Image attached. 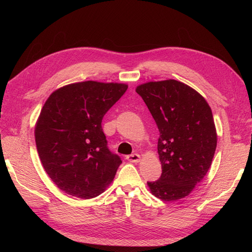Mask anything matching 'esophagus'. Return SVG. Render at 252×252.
I'll list each match as a JSON object with an SVG mask.
<instances>
[{
  "label": "esophagus",
  "instance_id": "1",
  "mask_svg": "<svg viewBox=\"0 0 252 252\" xmlns=\"http://www.w3.org/2000/svg\"><path fill=\"white\" fill-rule=\"evenodd\" d=\"M126 158L131 163H139L140 159H141V156L138 155V154H133V155H130V156H127Z\"/></svg>",
  "mask_w": 252,
  "mask_h": 252
}]
</instances>
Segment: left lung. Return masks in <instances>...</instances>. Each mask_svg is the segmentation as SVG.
Here are the masks:
<instances>
[{"label":"left lung","mask_w":252,"mask_h":252,"mask_svg":"<svg viewBox=\"0 0 252 252\" xmlns=\"http://www.w3.org/2000/svg\"><path fill=\"white\" fill-rule=\"evenodd\" d=\"M135 91L147 105L159 131L158 154L162 174L147 185L158 199H183L211 166L217 148L212 111L197 91L175 80L148 82Z\"/></svg>","instance_id":"left-lung-1"}]
</instances>
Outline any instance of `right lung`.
<instances>
[{
  "mask_svg": "<svg viewBox=\"0 0 252 252\" xmlns=\"http://www.w3.org/2000/svg\"><path fill=\"white\" fill-rule=\"evenodd\" d=\"M127 88L120 83H73L45 102L34 128L37 154L67 194L93 199L112 182L122 159L107 147L102 120Z\"/></svg>",
  "mask_w": 252,
  "mask_h": 252,
  "instance_id": "right-lung-1",
  "label": "right lung"
}]
</instances>
